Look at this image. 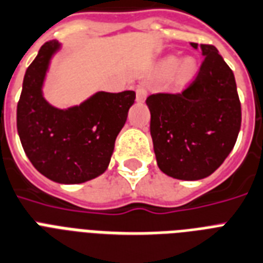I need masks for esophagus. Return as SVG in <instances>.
<instances>
[{
  "instance_id": "esophagus-1",
  "label": "esophagus",
  "mask_w": 263,
  "mask_h": 263,
  "mask_svg": "<svg viewBox=\"0 0 263 263\" xmlns=\"http://www.w3.org/2000/svg\"><path fill=\"white\" fill-rule=\"evenodd\" d=\"M146 93H148V91H146L145 87L138 86L137 87V101H140V103H141V101H144L146 97Z\"/></svg>"
}]
</instances>
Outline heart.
Listing matches in <instances>:
<instances>
[{
    "label": "heart",
    "mask_w": 263,
    "mask_h": 263,
    "mask_svg": "<svg viewBox=\"0 0 263 263\" xmlns=\"http://www.w3.org/2000/svg\"><path fill=\"white\" fill-rule=\"evenodd\" d=\"M197 67L195 60L186 58L178 63V59L174 56H168L163 59L159 64V72L163 75H173L174 82L178 85H185L191 82L196 75Z\"/></svg>",
    "instance_id": "1"
}]
</instances>
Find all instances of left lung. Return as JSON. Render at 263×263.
Listing matches in <instances>:
<instances>
[{"mask_svg": "<svg viewBox=\"0 0 263 263\" xmlns=\"http://www.w3.org/2000/svg\"><path fill=\"white\" fill-rule=\"evenodd\" d=\"M199 74L181 93L146 99L151 137L158 166L177 180L209 177L231 154L241 126V107L233 71L213 45H197Z\"/></svg>", "mask_w": 263, "mask_h": 263, "instance_id": "obj_1", "label": "left lung"}]
</instances>
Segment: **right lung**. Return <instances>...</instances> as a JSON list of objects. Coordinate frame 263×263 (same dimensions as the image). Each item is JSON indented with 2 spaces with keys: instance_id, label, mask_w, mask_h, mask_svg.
<instances>
[{
  "instance_id": "add662e5",
  "label": "right lung",
  "mask_w": 263,
  "mask_h": 263,
  "mask_svg": "<svg viewBox=\"0 0 263 263\" xmlns=\"http://www.w3.org/2000/svg\"><path fill=\"white\" fill-rule=\"evenodd\" d=\"M60 48L56 40L49 41L28 66L17 103V133L27 158L42 176L59 184H82L108 167L136 93L97 91L70 108L50 105L42 86Z\"/></svg>"
}]
</instances>
